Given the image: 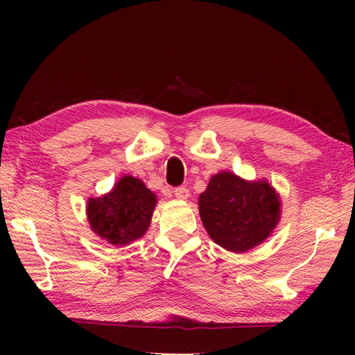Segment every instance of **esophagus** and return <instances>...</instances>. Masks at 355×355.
<instances>
[{"label": "esophagus", "mask_w": 355, "mask_h": 355, "mask_svg": "<svg viewBox=\"0 0 355 355\" xmlns=\"http://www.w3.org/2000/svg\"><path fill=\"white\" fill-rule=\"evenodd\" d=\"M173 195H175L178 200H187L189 198V191H187L186 187H177V189L173 191Z\"/></svg>", "instance_id": "1"}]
</instances>
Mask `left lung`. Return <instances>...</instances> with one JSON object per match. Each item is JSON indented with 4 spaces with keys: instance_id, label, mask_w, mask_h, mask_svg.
Masks as SVG:
<instances>
[{
    "instance_id": "obj_1",
    "label": "left lung",
    "mask_w": 355,
    "mask_h": 355,
    "mask_svg": "<svg viewBox=\"0 0 355 355\" xmlns=\"http://www.w3.org/2000/svg\"><path fill=\"white\" fill-rule=\"evenodd\" d=\"M198 209L215 244L232 253H245L273 233L281 220L282 202L266 178L248 182L221 171L200 195Z\"/></svg>"
}]
</instances>
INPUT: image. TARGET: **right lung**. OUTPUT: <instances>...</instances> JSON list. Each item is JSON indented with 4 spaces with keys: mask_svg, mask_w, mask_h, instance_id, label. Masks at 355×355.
<instances>
[{
    "mask_svg": "<svg viewBox=\"0 0 355 355\" xmlns=\"http://www.w3.org/2000/svg\"><path fill=\"white\" fill-rule=\"evenodd\" d=\"M155 205V193L141 180L123 175L108 193L88 198L89 229L108 244L128 245L145 235Z\"/></svg>",
    "mask_w": 355,
    "mask_h": 355,
    "instance_id": "1",
    "label": "right lung"
}]
</instances>
